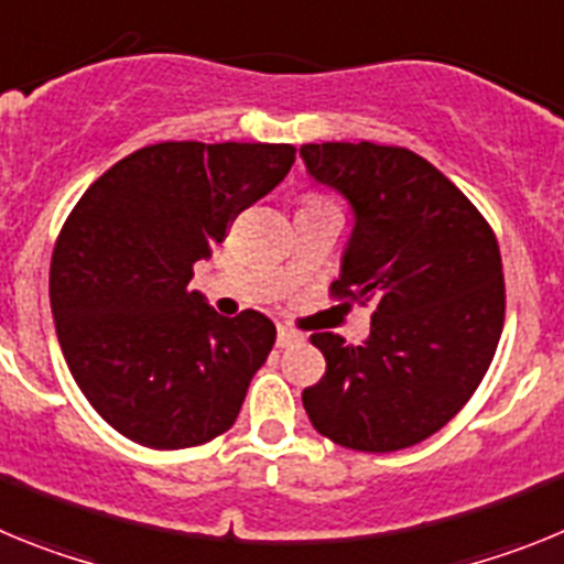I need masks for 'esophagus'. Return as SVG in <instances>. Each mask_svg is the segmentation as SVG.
I'll use <instances>...</instances> for the list:
<instances>
[{
	"label": "esophagus",
	"mask_w": 564,
	"mask_h": 564,
	"mask_svg": "<svg viewBox=\"0 0 564 564\" xmlns=\"http://www.w3.org/2000/svg\"><path fill=\"white\" fill-rule=\"evenodd\" d=\"M302 333L291 330V327H276V347H291V344L302 341Z\"/></svg>",
	"instance_id": "1"
}]
</instances>
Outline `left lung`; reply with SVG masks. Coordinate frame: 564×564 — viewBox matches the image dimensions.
Returning <instances> with one entry per match:
<instances>
[{"mask_svg": "<svg viewBox=\"0 0 564 564\" xmlns=\"http://www.w3.org/2000/svg\"><path fill=\"white\" fill-rule=\"evenodd\" d=\"M307 174L352 208L330 291L370 305V336L313 333L327 372L302 392L318 435L398 452L443 430L475 395L506 318L497 237L421 154L378 143H305Z\"/></svg>", "mask_w": 564, "mask_h": 564, "instance_id": "8db88e82", "label": "left lung"}]
</instances>
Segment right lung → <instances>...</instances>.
Here are the masks:
<instances>
[{
  "instance_id": "1",
  "label": "right lung",
  "mask_w": 564,
  "mask_h": 564,
  "mask_svg": "<svg viewBox=\"0 0 564 564\" xmlns=\"http://www.w3.org/2000/svg\"><path fill=\"white\" fill-rule=\"evenodd\" d=\"M293 161L291 143H154L104 172L69 212L50 307L69 372L123 437L188 449L237 421L276 327L257 311L220 316L188 282Z\"/></svg>"
}]
</instances>
